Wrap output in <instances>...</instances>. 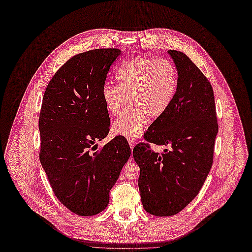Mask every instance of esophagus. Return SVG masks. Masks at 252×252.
I'll return each instance as SVG.
<instances>
[{
  "label": "esophagus",
  "instance_id": "esophagus-1",
  "mask_svg": "<svg viewBox=\"0 0 252 252\" xmlns=\"http://www.w3.org/2000/svg\"><path fill=\"white\" fill-rule=\"evenodd\" d=\"M128 143H129V146H130V148L133 149L135 144H136V141H135V139H128Z\"/></svg>",
  "mask_w": 252,
  "mask_h": 252
}]
</instances>
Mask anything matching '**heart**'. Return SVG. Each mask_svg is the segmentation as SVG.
Returning <instances> with one entry per match:
<instances>
[{
	"mask_svg": "<svg viewBox=\"0 0 252 252\" xmlns=\"http://www.w3.org/2000/svg\"><path fill=\"white\" fill-rule=\"evenodd\" d=\"M117 78L118 84L104 85L103 102L116 117L128 98L130 107L113 122L112 131L134 139L146 127L148 116L158 119L169 109L178 91L179 73L169 60L138 57L122 65Z\"/></svg>",
	"mask_w": 252,
	"mask_h": 252,
	"instance_id": "obj_1",
	"label": "heart"
}]
</instances>
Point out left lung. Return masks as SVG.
Wrapping results in <instances>:
<instances>
[{"label":"left lung","mask_w":252,"mask_h":252,"mask_svg":"<svg viewBox=\"0 0 252 252\" xmlns=\"http://www.w3.org/2000/svg\"><path fill=\"white\" fill-rule=\"evenodd\" d=\"M168 55L179 73L178 91L145 140L170 149L158 155L148 143L133 149L143 207L157 217L177 215L199 193L211 169L219 129L209 81L185 53L168 50Z\"/></svg>","instance_id":"8db88e82"}]
</instances>
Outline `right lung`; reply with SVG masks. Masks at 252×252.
<instances>
[{
    "label": "right lung",
    "mask_w": 252,
    "mask_h": 252,
    "mask_svg": "<svg viewBox=\"0 0 252 252\" xmlns=\"http://www.w3.org/2000/svg\"><path fill=\"white\" fill-rule=\"evenodd\" d=\"M121 50L80 53L53 75L43 96L39 119L40 161L59 201L82 217L94 216L109 203L131 150L123 136L97 149L110 119L102 90Z\"/></svg>",
    "instance_id": "add662e5"
}]
</instances>
